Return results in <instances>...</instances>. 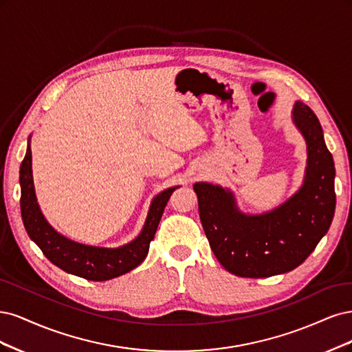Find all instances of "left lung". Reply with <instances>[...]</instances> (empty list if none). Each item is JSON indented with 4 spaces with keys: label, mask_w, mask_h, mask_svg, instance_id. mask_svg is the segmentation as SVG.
I'll list each match as a JSON object with an SVG mask.
<instances>
[{
    "label": "left lung",
    "mask_w": 352,
    "mask_h": 352,
    "mask_svg": "<svg viewBox=\"0 0 352 352\" xmlns=\"http://www.w3.org/2000/svg\"><path fill=\"white\" fill-rule=\"evenodd\" d=\"M292 121L307 143V166L301 188L276 209L245 214L232 191L196 183L199 214L213 254L231 274L267 278L300 266L332 223L335 164L314 112L297 100Z\"/></svg>",
    "instance_id": "left-lung-1"
}]
</instances>
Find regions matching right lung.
Wrapping results in <instances>:
<instances>
[{
	"instance_id": "1",
	"label": "right lung",
	"mask_w": 352,
	"mask_h": 352,
	"mask_svg": "<svg viewBox=\"0 0 352 352\" xmlns=\"http://www.w3.org/2000/svg\"><path fill=\"white\" fill-rule=\"evenodd\" d=\"M20 210L25 228L30 240L36 243L50 262L65 270L67 274L87 280H108L127 274L146 258L164 209L177 187L164 190L152 200L139 236L118 248L94 247L72 241L56 232L43 218L36 200L35 186H33L30 138L25 160L20 165Z\"/></svg>"
}]
</instances>
